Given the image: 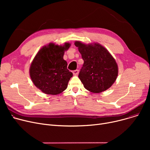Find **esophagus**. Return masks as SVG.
Instances as JSON below:
<instances>
[{
	"mask_svg": "<svg viewBox=\"0 0 150 150\" xmlns=\"http://www.w3.org/2000/svg\"><path fill=\"white\" fill-rule=\"evenodd\" d=\"M72 73L74 75H77L78 74V73H79V70H73L72 71Z\"/></svg>",
	"mask_w": 150,
	"mask_h": 150,
	"instance_id": "1",
	"label": "esophagus"
}]
</instances>
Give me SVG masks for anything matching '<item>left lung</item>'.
<instances>
[{"label": "left lung", "mask_w": 150, "mask_h": 150, "mask_svg": "<svg viewBox=\"0 0 150 150\" xmlns=\"http://www.w3.org/2000/svg\"><path fill=\"white\" fill-rule=\"evenodd\" d=\"M84 64L78 77L84 87L93 93H99L109 89L118 75V66L112 55L98 43L86 45L76 41Z\"/></svg>", "instance_id": "obj_1"}]
</instances>
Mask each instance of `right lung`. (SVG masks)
<instances>
[{
    "label": "right lung",
    "mask_w": 150,
    "mask_h": 150,
    "mask_svg": "<svg viewBox=\"0 0 150 150\" xmlns=\"http://www.w3.org/2000/svg\"><path fill=\"white\" fill-rule=\"evenodd\" d=\"M70 46L68 42L63 46L50 43L40 49L31 62V79L44 93L57 95L67 89L73 74L67 69L63 56Z\"/></svg>",
    "instance_id": "add662e5"
}]
</instances>
